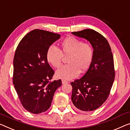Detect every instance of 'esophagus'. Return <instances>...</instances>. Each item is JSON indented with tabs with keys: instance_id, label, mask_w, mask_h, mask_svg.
I'll return each mask as SVG.
<instances>
[{
	"instance_id": "obj_1",
	"label": "esophagus",
	"mask_w": 130,
	"mask_h": 130,
	"mask_svg": "<svg viewBox=\"0 0 130 130\" xmlns=\"http://www.w3.org/2000/svg\"><path fill=\"white\" fill-rule=\"evenodd\" d=\"M68 82L67 81H66V80H62V84L63 85H64V84H68Z\"/></svg>"
}]
</instances>
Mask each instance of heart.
I'll list each match as a JSON object with an SVG mask.
<instances>
[{
    "instance_id": "1",
    "label": "heart",
    "mask_w": 130,
    "mask_h": 130,
    "mask_svg": "<svg viewBox=\"0 0 130 130\" xmlns=\"http://www.w3.org/2000/svg\"><path fill=\"white\" fill-rule=\"evenodd\" d=\"M63 56H68V65L58 69L56 76L63 80H71L89 68L93 59V50L89 43L69 36L62 41L59 49L51 45L46 50V61L55 68L61 65Z\"/></svg>"
}]
</instances>
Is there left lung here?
I'll return each mask as SVG.
<instances>
[{"mask_svg": "<svg viewBox=\"0 0 130 130\" xmlns=\"http://www.w3.org/2000/svg\"><path fill=\"white\" fill-rule=\"evenodd\" d=\"M72 34L87 40L93 48V59L86 73L71 83V100L77 109L90 111L100 107L109 95L115 77L114 59L107 40L92 29Z\"/></svg>", "mask_w": 130, "mask_h": 130, "instance_id": "8db88e82", "label": "left lung"}]
</instances>
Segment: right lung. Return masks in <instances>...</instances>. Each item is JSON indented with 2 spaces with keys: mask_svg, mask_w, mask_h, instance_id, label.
<instances>
[{
  "mask_svg": "<svg viewBox=\"0 0 130 130\" xmlns=\"http://www.w3.org/2000/svg\"><path fill=\"white\" fill-rule=\"evenodd\" d=\"M59 34L36 29L19 42L13 59V82L25 109L33 114L51 107L61 79L51 81L54 71L46 59L48 48L60 38Z\"/></svg>",
  "mask_w": 130,
  "mask_h": 130,
  "instance_id": "right-lung-1",
  "label": "right lung"
}]
</instances>
